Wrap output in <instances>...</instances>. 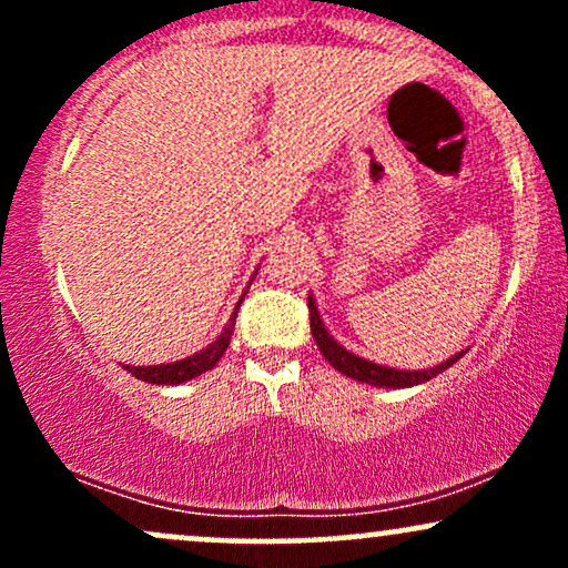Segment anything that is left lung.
<instances>
[{
	"label": "left lung",
	"instance_id": "8db88e82",
	"mask_svg": "<svg viewBox=\"0 0 568 568\" xmlns=\"http://www.w3.org/2000/svg\"><path fill=\"white\" fill-rule=\"evenodd\" d=\"M306 304H310L312 336H315V344L321 347L325 361H328L331 366L338 371V374L349 376V379H355V382L371 384V387H397V389L414 387V384L429 382L433 376H438L446 368H452L454 363L462 357V352H459V355L448 357V361L440 363V366L427 368V371H397V368L379 366V363H371V361H366V357H357L355 352L344 349L342 344L334 342V336L325 331L321 315H317V306H315V302H312V296H310V302H306Z\"/></svg>",
	"mask_w": 568,
	"mask_h": 568
}]
</instances>
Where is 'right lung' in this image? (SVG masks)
<instances>
[{
	"label": "right lung",
	"mask_w": 568,
	"mask_h": 568,
	"mask_svg": "<svg viewBox=\"0 0 568 568\" xmlns=\"http://www.w3.org/2000/svg\"><path fill=\"white\" fill-rule=\"evenodd\" d=\"M240 304H243V298L237 302V310H240ZM237 310L232 312L230 323H226V328L221 331V336L216 338V342L207 344L205 349L194 352V355L184 357V361L162 363V366H122V368H128V374H133L135 379L149 382V384H181V382L194 379V376L205 374V371H211L213 366H216V363L221 361V355H224L226 347H230L234 321H237Z\"/></svg>",
	"instance_id": "right-lung-1"
}]
</instances>
